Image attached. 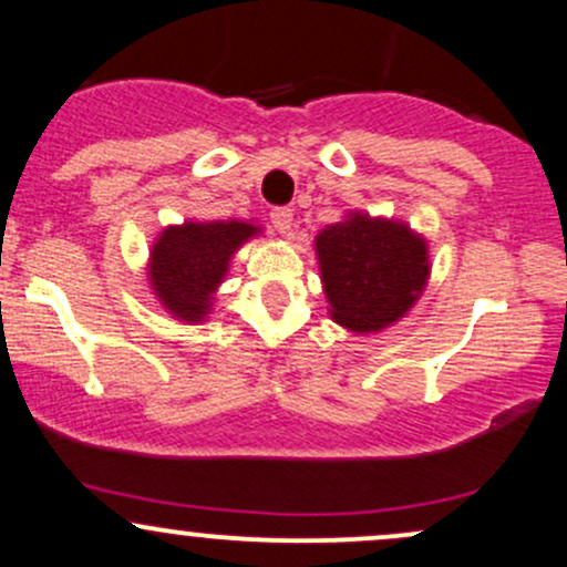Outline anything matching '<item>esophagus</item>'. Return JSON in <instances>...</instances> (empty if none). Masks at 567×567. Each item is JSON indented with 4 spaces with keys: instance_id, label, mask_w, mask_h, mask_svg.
<instances>
[{
    "instance_id": "34e87169",
    "label": "esophagus",
    "mask_w": 567,
    "mask_h": 567,
    "mask_svg": "<svg viewBox=\"0 0 567 567\" xmlns=\"http://www.w3.org/2000/svg\"><path fill=\"white\" fill-rule=\"evenodd\" d=\"M271 224H275V229L279 234H290V229H292L290 207H275V210H271Z\"/></svg>"
}]
</instances>
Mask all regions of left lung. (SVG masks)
Wrapping results in <instances>:
<instances>
[{"mask_svg":"<svg viewBox=\"0 0 567 567\" xmlns=\"http://www.w3.org/2000/svg\"><path fill=\"white\" fill-rule=\"evenodd\" d=\"M333 320L381 330L413 306L426 285V245L392 220L351 216L317 237Z\"/></svg>","mask_w":567,"mask_h":567,"instance_id":"8db88e82","label":"left lung"}]
</instances>
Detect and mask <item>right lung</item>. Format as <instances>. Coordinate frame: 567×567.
<instances>
[{
	"instance_id": "1",
	"label": "right lung",
	"mask_w": 567,
	"mask_h": 567,
	"mask_svg": "<svg viewBox=\"0 0 567 567\" xmlns=\"http://www.w3.org/2000/svg\"><path fill=\"white\" fill-rule=\"evenodd\" d=\"M256 234L250 224H184L159 237L152 252V285L175 317L197 322L224 279L231 252Z\"/></svg>"
}]
</instances>
